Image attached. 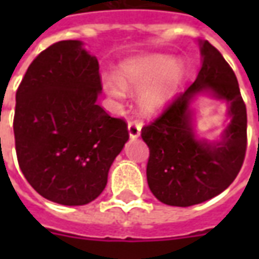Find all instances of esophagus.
<instances>
[{
  "mask_svg": "<svg viewBox=\"0 0 259 259\" xmlns=\"http://www.w3.org/2000/svg\"><path fill=\"white\" fill-rule=\"evenodd\" d=\"M127 127H129V135L132 139H137V137L140 136V132H141L140 120H136V119H129Z\"/></svg>",
  "mask_w": 259,
  "mask_h": 259,
  "instance_id": "obj_1",
  "label": "esophagus"
}]
</instances>
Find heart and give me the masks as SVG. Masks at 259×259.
<instances>
[{
  "label": "heart",
  "mask_w": 259,
  "mask_h": 259,
  "mask_svg": "<svg viewBox=\"0 0 259 259\" xmlns=\"http://www.w3.org/2000/svg\"><path fill=\"white\" fill-rule=\"evenodd\" d=\"M182 74V65L170 61L165 55H152L141 62L123 69L120 79H107L105 89L115 100H123L126 90L143 89L139 97L144 111H154L162 107L172 94Z\"/></svg>",
  "instance_id": "obj_1"
}]
</instances>
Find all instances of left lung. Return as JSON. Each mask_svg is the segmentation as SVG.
<instances>
[{
  "label": "left lung",
  "mask_w": 259,
  "mask_h": 259,
  "mask_svg": "<svg viewBox=\"0 0 259 259\" xmlns=\"http://www.w3.org/2000/svg\"><path fill=\"white\" fill-rule=\"evenodd\" d=\"M202 66L197 79L176 94L161 115L141 129L150 148L147 182L158 200L174 206H190L211 200L233 183L243 166L247 150V109L237 77L222 54L200 41ZM211 90L229 101L232 116L223 140L198 142L191 129V98Z\"/></svg>",
  "instance_id": "1"
}]
</instances>
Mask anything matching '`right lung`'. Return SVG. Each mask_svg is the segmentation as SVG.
I'll return each mask as SVG.
<instances>
[{
	"instance_id": "obj_1",
	"label": "right lung",
	"mask_w": 259,
	"mask_h": 259,
	"mask_svg": "<svg viewBox=\"0 0 259 259\" xmlns=\"http://www.w3.org/2000/svg\"><path fill=\"white\" fill-rule=\"evenodd\" d=\"M81 46L79 40L50 46L31 62L16 91L20 170L38 194L62 205L96 200L129 139L124 119L97 104L100 66Z\"/></svg>"
}]
</instances>
